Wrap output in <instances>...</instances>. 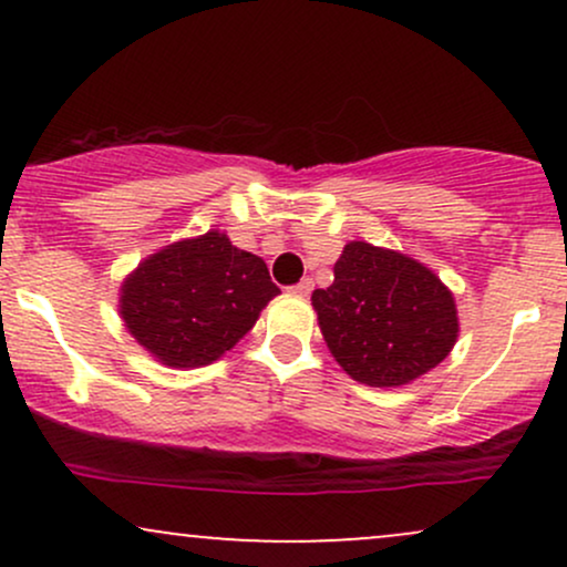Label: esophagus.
<instances>
[{
    "label": "esophagus",
    "instance_id": "esophagus-1",
    "mask_svg": "<svg viewBox=\"0 0 567 567\" xmlns=\"http://www.w3.org/2000/svg\"><path fill=\"white\" fill-rule=\"evenodd\" d=\"M311 290H315V282H311V279H301V282L292 285V288H290L292 296H309Z\"/></svg>",
    "mask_w": 567,
    "mask_h": 567
}]
</instances>
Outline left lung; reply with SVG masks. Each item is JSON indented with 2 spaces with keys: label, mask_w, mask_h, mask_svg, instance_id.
Listing matches in <instances>:
<instances>
[{
  "label": "left lung",
  "mask_w": 567,
  "mask_h": 567,
  "mask_svg": "<svg viewBox=\"0 0 567 567\" xmlns=\"http://www.w3.org/2000/svg\"><path fill=\"white\" fill-rule=\"evenodd\" d=\"M330 354L354 381L402 386L437 368L458 338L453 292L424 264L349 243L333 285L311 292Z\"/></svg>",
  "instance_id": "obj_1"
}]
</instances>
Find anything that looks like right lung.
<instances>
[{"instance_id":"right-lung-1","label":"right lung","mask_w":567,"mask_h":567,"mask_svg":"<svg viewBox=\"0 0 567 567\" xmlns=\"http://www.w3.org/2000/svg\"><path fill=\"white\" fill-rule=\"evenodd\" d=\"M120 292L125 328L148 354L167 368H202L256 324L279 288L264 258L213 229L148 256Z\"/></svg>"}]
</instances>
